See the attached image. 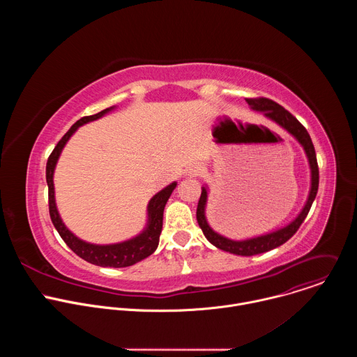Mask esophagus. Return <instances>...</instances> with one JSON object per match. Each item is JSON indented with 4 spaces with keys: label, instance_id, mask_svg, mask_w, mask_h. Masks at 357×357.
<instances>
[{
    "label": "esophagus",
    "instance_id": "obj_1",
    "mask_svg": "<svg viewBox=\"0 0 357 357\" xmlns=\"http://www.w3.org/2000/svg\"><path fill=\"white\" fill-rule=\"evenodd\" d=\"M188 174H190V175H197V174H199V169H197L196 167H192V168L188 169Z\"/></svg>",
    "mask_w": 357,
    "mask_h": 357
}]
</instances>
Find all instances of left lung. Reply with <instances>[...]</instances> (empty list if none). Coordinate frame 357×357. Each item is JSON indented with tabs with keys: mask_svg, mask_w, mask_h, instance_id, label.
<instances>
[{
	"mask_svg": "<svg viewBox=\"0 0 357 357\" xmlns=\"http://www.w3.org/2000/svg\"><path fill=\"white\" fill-rule=\"evenodd\" d=\"M245 101L252 110L263 112L266 117L274 120L277 124H280L282 128H285L289 134H292L298 139V142L305 149V154H307V157H308L310 167H311V175H312L311 192H310L308 200H307V203H305L302 212L298 215V218L294 222H291L288 226H285L277 231L254 237V238H248V240H243V241L226 238L212 230V227L208 225V220L205 216L208 190H206V188H202L200 199H199L197 209H196V219H197V223H199L203 234H205V237L213 245H216L218 248H220L223 251L237 254V256H256V254H261V252H266V251L280 247L281 244L288 241L296 233V230L299 229V226L302 225L305 218H307V215L310 213V209L317 197L318 186H319V168H318L315 148H314L312 139H311L307 128H305L289 112H287L282 106L275 103V101L266 98V97L245 98Z\"/></svg>",
	"mask_w": 357,
	"mask_h": 357,
	"instance_id": "left-lung-1",
	"label": "left lung"
}]
</instances>
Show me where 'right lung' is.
I'll list each match as a JSON object with an SVG mask.
<instances>
[{"label":"right lung","instance_id":"1","mask_svg":"<svg viewBox=\"0 0 357 357\" xmlns=\"http://www.w3.org/2000/svg\"><path fill=\"white\" fill-rule=\"evenodd\" d=\"M113 107L106 109L103 112H100L93 116H86L77 120L70 130L62 137V139L56 144L54 148L52 154L49 155L47 162H46V182H47V197H49V215L50 220H52L55 229L63 238V241L69 245V248L76 252L77 256L83 260H86L90 264L100 266V267H114V268H121V267H130L148 256H151L158 247L160 243V236L162 231V219H164V209L167 202L172 193V190L176 188V182H172L168 185L165 189L158 192L154 197H152L148 203V225L146 229L138 234L137 237L117 243V244H109V245H97V244H90L86 243L80 238H77L72 231L66 229L63 225L58 209H56V203H55V188H54V171L58 162V158L61 155V152L68 142V139L73 135V132L83 124L97 120L100 117H103L106 113H109Z\"/></svg>","mask_w":357,"mask_h":357}]
</instances>
